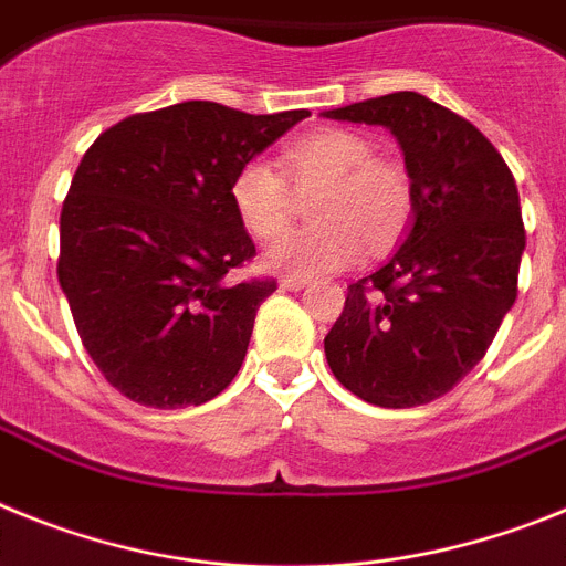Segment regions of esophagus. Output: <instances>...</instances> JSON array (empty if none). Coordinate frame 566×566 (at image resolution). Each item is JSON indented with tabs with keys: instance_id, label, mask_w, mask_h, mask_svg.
Here are the masks:
<instances>
[{
	"instance_id": "1",
	"label": "esophagus",
	"mask_w": 566,
	"mask_h": 566,
	"mask_svg": "<svg viewBox=\"0 0 566 566\" xmlns=\"http://www.w3.org/2000/svg\"><path fill=\"white\" fill-rule=\"evenodd\" d=\"M279 284H282V290H302L304 284H307V279H304V276H284Z\"/></svg>"
}]
</instances>
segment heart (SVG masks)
Wrapping results in <instances>:
<instances>
[{
  "label": "heart",
  "instance_id": "obj_1",
  "mask_svg": "<svg viewBox=\"0 0 566 566\" xmlns=\"http://www.w3.org/2000/svg\"><path fill=\"white\" fill-rule=\"evenodd\" d=\"M318 189L317 224L279 237L264 253L268 268L307 276L358 262L365 248L385 253L412 222L416 188L396 156L376 154L373 142L350 127H318L284 147L282 174L264 159L244 161L230 185L242 228L273 239L295 212V195Z\"/></svg>",
  "mask_w": 566,
  "mask_h": 566
}]
</instances>
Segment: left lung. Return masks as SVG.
Segmentation results:
<instances>
[{
	"mask_svg": "<svg viewBox=\"0 0 566 566\" xmlns=\"http://www.w3.org/2000/svg\"><path fill=\"white\" fill-rule=\"evenodd\" d=\"M390 127L416 188L405 244L347 287L324 336L333 376L378 407H419L479 365L518 296V188L493 142L464 116L399 91L327 113Z\"/></svg>",
	"mask_w": 566,
	"mask_h": 566,
	"instance_id": "1",
	"label": "left lung"
}]
</instances>
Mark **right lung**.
Instances as JSON below:
<instances>
[{
    "label": "right lung",
    "instance_id": "right-lung-1",
    "mask_svg": "<svg viewBox=\"0 0 566 566\" xmlns=\"http://www.w3.org/2000/svg\"><path fill=\"white\" fill-rule=\"evenodd\" d=\"M307 116L181 102L134 113L87 147L59 216L56 273L78 338L122 396L176 410L235 378L276 282H228L255 255L230 185Z\"/></svg>",
    "mask_w": 566,
    "mask_h": 566
}]
</instances>
